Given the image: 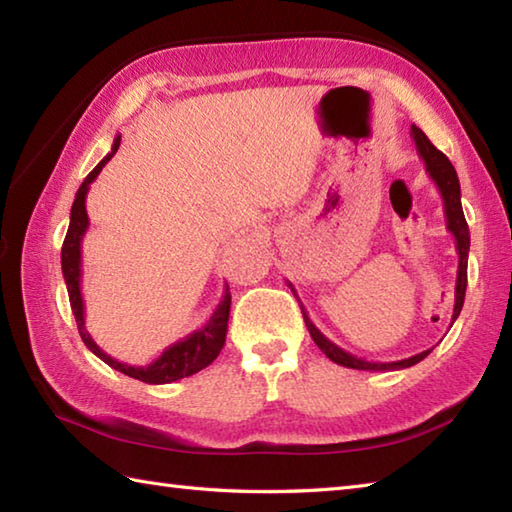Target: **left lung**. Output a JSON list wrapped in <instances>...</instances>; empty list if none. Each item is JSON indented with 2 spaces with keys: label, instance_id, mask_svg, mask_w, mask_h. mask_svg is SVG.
Listing matches in <instances>:
<instances>
[{
  "label": "left lung",
  "instance_id": "left-lung-1",
  "mask_svg": "<svg viewBox=\"0 0 512 512\" xmlns=\"http://www.w3.org/2000/svg\"><path fill=\"white\" fill-rule=\"evenodd\" d=\"M410 138L414 140V144H417L419 158L423 160L428 176L432 178V182H435L439 194H441L443 214H446V229L450 231L452 236H455V247H457V254H459L457 285H455V310H452V323H455L459 312H461V307H464V298H466L468 252H470V231H468V223L464 218V209H461L459 178H457L455 167H452V162L446 156H443V153L435 147V144L428 140L426 133H423L419 127H414V124L410 129ZM287 285L292 287V292L296 294L294 285L289 281H287ZM298 305H301L305 325H307V330H310V336L314 339V343L321 347V352L327 356V359L343 365V368H352V370H403V368H410V365H417L419 361L426 359V356L432 352V347H430V350H423L419 354H414V356H410V359H401V361H392V363H372V361L359 359V356L345 352L343 347H339V345L327 339V336L312 323V318H310V314L305 312L303 303L298 301ZM452 323H450V327H452Z\"/></svg>",
  "mask_w": 512,
  "mask_h": 512
}]
</instances>
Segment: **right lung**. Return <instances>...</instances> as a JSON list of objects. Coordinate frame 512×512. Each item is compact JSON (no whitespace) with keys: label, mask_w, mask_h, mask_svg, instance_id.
Here are the masks:
<instances>
[{"label":"right lung","mask_w":512,"mask_h":512,"mask_svg":"<svg viewBox=\"0 0 512 512\" xmlns=\"http://www.w3.org/2000/svg\"><path fill=\"white\" fill-rule=\"evenodd\" d=\"M118 147H120V136H115L111 151L106 153V156L98 162V167H95L89 176L84 178V182L75 194L73 207H71L69 231H66V238L62 245V274H64L66 292H69L71 310H73L82 341L95 356H98V359H102L106 365H111L113 370L131 376V379H138V381L151 383V385L171 383V381L185 379V376L205 370L209 363H214L220 350H223L225 336H227L229 307H231L229 285L225 283L223 298H220V303L216 305L214 314L209 316V321L202 325L200 330H194L189 336H185V339H180L173 345H169L156 361L144 365V368L142 365H129V363L115 361L113 356L106 354L102 347L91 339V334L84 325V298H82V287H80L82 285V240H84L86 229H89V214H86L84 202H86V194H89V189H91V182L100 176L102 167L115 156Z\"/></svg>","instance_id":"obj_1"}]
</instances>
